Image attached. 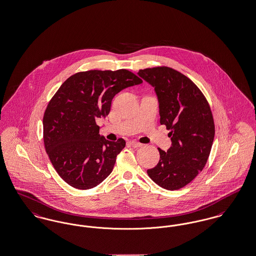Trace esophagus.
<instances>
[{
    "label": "esophagus",
    "mask_w": 256,
    "mask_h": 256,
    "mask_svg": "<svg viewBox=\"0 0 256 256\" xmlns=\"http://www.w3.org/2000/svg\"><path fill=\"white\" fill-rule=\"evenodd\" d=\"M128 144L132 146H134V148H139V146H142V144L141 143H139V142H137V141H130L128 142Z\"/></svg>",
    "instance_id": "obj_1"
}]
</instances>
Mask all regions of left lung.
I'll list each match as a JSON object with an SVG mask.
<instances>
[{
	"mask_svg": "<svg viewBox=\"0 0 256 256\" xmlns=\"http://www.w3.org/2000/svg\"><path fill=\"white\" fill-rule=\"evenodd\" d=\"M138 74L154 87L160 124L170 130L172 141L167 152L158 148L159 162L146 172L164 189H180L202 170L209 158L215 135L209 104L189 78L172 68H146Z\"/></svg>",
	"mask_w": 256,
	"mask_h": 256,
	"instance_id": "left-lung-1",
	"label": "left lung"
}]
</instances>
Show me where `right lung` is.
I'll list each match as a JSON object with an SVG mask.
<instances>
[{"label":"right lung","instance_id":"1","mask_svg":"<svg viewBox=\"0 0 256 256\" xmlns=\"http://www.w3.org/2000/svg\"><path fill=\"white\" fill-rule=\"evenodd\" d=\"M142 82L135 74L120 69L78 72L61 84L44 113L43 139L54 168L65 182L87 190L110 176L126 141L100 136L96 119L108 115L117 93Z\"/></svg>","mask_w":256,"mask_h":256}]
</instances>
